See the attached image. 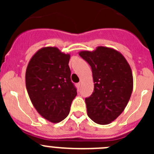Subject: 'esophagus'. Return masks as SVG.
I'll use <instances>...</instances> for the list:
<instances>
[{"label": "esophagus", "mask_w": 154, "mask_h": 154, "mask_svg": "<svg viewBox=\"0 0 154 154\" xmlns=\"http://www.w3.org/2000/svg\"><path fill=\"white\" fill-rule=\"evenodd\" d=\"M77 87H78V88H80V87H81V83H77Z\"/></svg>", "instance_id": "34e87169"}]
</instances>
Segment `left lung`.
<instances>
[{"instance_id": "left-lung-1", "label": "left lung", "mask_w": 154, "mask_h": 154, "mask_svg": "<svg viewBox=\"0 0 154 154\" xmlns=\"http://www.w3.org/2000/svg\"><path fill=\"white\" fill-rule=\"evenodd\" d=\"M79 55L90 65L94 91L85 99L87 115L94 122L109 125L127 106L133 88L131 68L125 57L112 48L98 46Z\"/></svg>"}]
</instances>
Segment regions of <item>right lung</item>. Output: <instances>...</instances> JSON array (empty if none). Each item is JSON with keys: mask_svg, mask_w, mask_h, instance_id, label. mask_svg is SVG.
Returning a JSON list of instances; mask_svg holds the SVG:
<instances>
[{"mask_svg": "<svg viewBox=\"0 0 154 154\" xmlns=\"http://www.w3.org/2000/svg\"><path fill=\"white\" fill-rule=\"evenodd\" d=\"M70 57L57 47L42 48L26 69V88L32 105L40 116L54 124L68 116L77 94L71 81Z\"/></svg>", "mask_w": 154, "mask_h": 154, "instance_id": "obj_1", "label": "right lung"}]
</instances>
